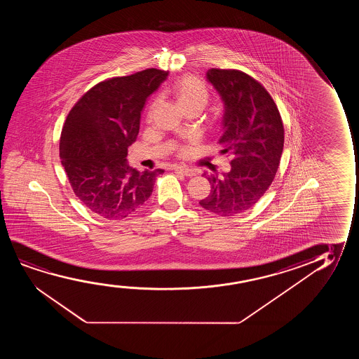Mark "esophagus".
<instances>
[{
  "label": "esophagus",
  "instance_id": "1",
  "mask_svg": "<svg viewBox=\"0 0 359 359\" xmlns=\"http://www.w3.org/2000/svg\"><path fill=\"white\" fill-rule=\"evenodd\" d=\"M172 169L177 172H182L185 177H194V175H196V172H195L194 169H189V168L182 167V165H174Z\"/></svg>",
  "mask_w": 359,
  "mask_h": 359
}]
</instances>
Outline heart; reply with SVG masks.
<instances>
[{"label":"heart","mask_w":359,"mask_h":359,"mask_svg":"<svg viewBox=\"0 0 359 359\" xmlns=\"http://www.w3.org/2000/svg\"><path fill=\"white\" fill-rule=\"evenodd\" d=\"M172 93L180 109L197 108L198 110H202L208 100V93L205 84L191 74H187L182 79H177V83L172 87ZM157 107L158 102L156 100L148 111V120L152 118Z\"/></svg>","instance_id":"b5f03b06"}]
</instances>
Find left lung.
<instances>
[{"instance_id":"1","label":"left lung","mask_w":359,"mask_h":359,"mask_svg":"<svg viewBox=\"0 0 359 359\" xmlns=\"http://www.w3.org/2000/svg\"><path fill=\"white\" fill-rule=\"evenodd\" d=\"M206 79L224 107L218 143L222 153L231 156V168L222 177L207 175L211 192L200 205L212 213L231 217L254 206L273 182L285 130L273 99L249 74L211 69Z\"/></svg>"}]
</instances>
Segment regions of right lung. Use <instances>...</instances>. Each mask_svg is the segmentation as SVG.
<instances>
[{
    "label": "right lung",
    "mask_w": 359,
    "mask_h": 359,
    "mask_svg": "<svg viewBox=\"0 0 359 359\" xmlns=\"http://www.w3.org/2000/svg\"><path fill=\"white\" fill-rule=\"evenodd\" d=\"M168 72L148 69L107 79L89 89L65 121L60 158L69 184L84 206L107 219H123L152 195L163 169L128 167V148L140 131L147 98Z\"/></svg>",
    "instance_id": "1"
}]
</instances>
